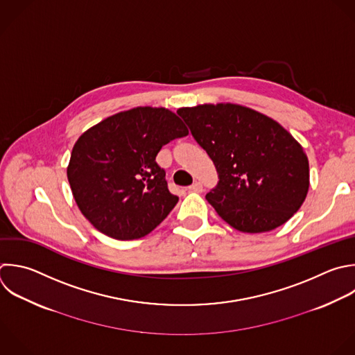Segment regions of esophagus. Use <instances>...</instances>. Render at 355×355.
Masks as SVG:
<instances>
[{"label":"esophagus","instance_id":"1","mask_svg":"<svg viewBox=\"0 0 355 355\" xmlns=\"http://www.w3.org/2000/svg\"><path fill=\"white\" fill-rule=\"evenodd\" d=\"M191 191H196V193H201L202 191V184L200 182H194L190 187H189Z\"/></svg>","mask_w":355,"mask_h":355}]
</instances>
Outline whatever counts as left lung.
<instances>
[{
  "label": "left lung",
  "mask_w": 355,
  "mask_h": 355,
  "mask_svg": "<svg viewBox=\"0 0 355 355\" xmlns=\"http://www.w3.org/2000/svg\"><path fill=\"white\" fill-rule=\"evenodd\" d=\"M178 114L215 164L219 182L205 198L232 227L269 232L300 209L309 187L308 158L282 125L230 103Z\"/></svg>",
  "instance_id": "1"
}]
</instances>
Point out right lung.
<instances>
[{
	"label": "right lung",
	"instance_id": "obj_1",
	"mask_svg": "<svg viewBox=\"0 0 355 355\" xmlns=\"http://www.w3.org/2000/svg\"><path fill=\"white\" fill-rule=\"evenodd\" d=\"M187 135L175 112L153 107L115 114L86 130L67 169L80 212L116 240L153 232L179 201L155 157L162 146Z\"/></svg>",
	"mask_w": 355,
	"mask_h": 355
}]
</instances>
